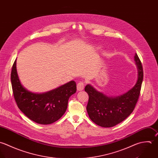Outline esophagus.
Here are the masks:
<instances>
[{
  "mask_svg": "<svg viewBox=\"0 0 158 158\" xmlns=\"http://www.w3.org/2000/svg\"><path fill=\"white\" fill-rule=\"evenodd\" d=\"M77 88V90L78 91H82L84 89V88H85V83H84V82L80 81L79 83H78Z\"/></svg>",
  "mask_w": 158,
  "mask_h": 158,
  "instance_id": "obj_1",
  "label": "esophagus"
}]
</instances>
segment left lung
I'll use <instances>...</instances> for the list:
<instances>
[{"label":"left lung","instance_id":"1","mask_svg":"<svg viewBox=\"0 0 158 158\" xmlns=\"http://www.w3.org/2000/svg\"><path fill=\"white\" fill-rule=\"evenodd\" d=\"M134 57L138 67L137 81L131 90L123 95L116 98L108 97L90 85L86 86L85 90L89 96L87 112L90 119L98 126L104 127L114 126L133 111L139 98L143 78L142 62L137 53Z\"/></svg>","mask_w":158,"mask_h":158}]
</instances>
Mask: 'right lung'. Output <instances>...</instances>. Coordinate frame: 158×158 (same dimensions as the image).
Masks as SVG:
<instances>
[{
	"label": "right lung",
	"instance_id": "1",
	"mask_svg": "<svg viewBox=\"0 0 158 158\" xmlns=\"http://www.w3.org/2000/svg\"><path fill=\"white\" fill-rule=\"evenodd\" d=\"M13 96L19 110L30 119L40 124H50L65 112L69 98L76 93L77 85L71 81L51 91L35 94L21 84L16 71V59L11 72Z\"/></svg>",
	"mask_w": 158,
	"mask_h": 158
}]
</instances>
